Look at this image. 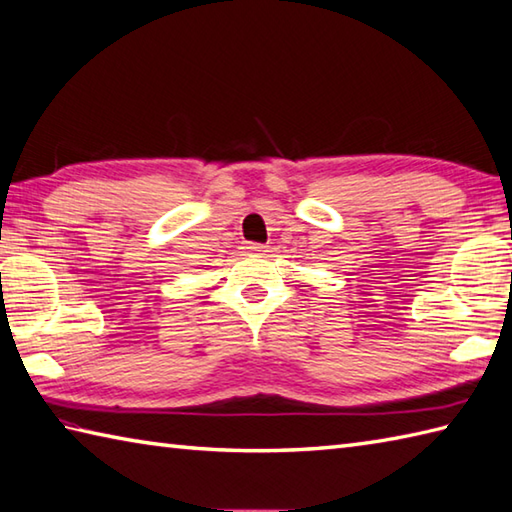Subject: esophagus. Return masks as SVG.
Wrapping results in <instances>:
<instances>
[{"instance_id": "1", "label": "esophagus", "mask_w": 512, "mask_h": 512, "mask_svg": "<svg viewBox=\"0 0 512 512\" xmlns=\"http://www.w3.org/2000/svg\"><path fill=\"white\" fill-rule=\"evenodd\" d=\"M248 250H250V253H266V246H262V244H250V246H246Z\"/></svg>"}]
</instances>
